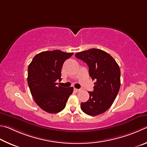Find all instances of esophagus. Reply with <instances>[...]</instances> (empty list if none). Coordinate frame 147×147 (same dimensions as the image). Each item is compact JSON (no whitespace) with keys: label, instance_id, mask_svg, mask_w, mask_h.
<instances>
[{"label":"esophagus","instance_id":"34e87169","mask_svg":"<svg viewBox=\"0 0 147 147\" xmlns=\"http://www.w3.org/2000/svg\"><path fill=\"white\" fill-rule=\"evenodd\" d=\"M74 91L76 92H80V91H81V90H80V89H77V88H74Z\"/></svg>","mask_w":147,"mask_h":147}]
</instances>
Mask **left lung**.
I'll list each match as a JSON object with an SVG mask.
<instances>
[{
  "label": "left lung",
  "instance_id": "1",
  "mask_svg": "<svg viewBox=\"0 0 147 147\" xmlns=\"http://www.w3.org/2000/svg\"><path fill=\"white\" fill-rule=\"evenodd\" d=\"M87 64L89 75L94 83V92H88L89 99L81 102V109L89 115L101 114L112 106L119 92L120 68L114 59L99 49L92 48L76 54Z\"/></svg>",
  "mask_w": 147,
  "mask_h": 147
}]
</instances>
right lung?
Returning <instances> with one entry per match:
<instances>
[{
  "label": "right lung",
  "mask_w": 147,
  "mask_h": 147,
  "mask_svg": "<svg viewBox=\"0 0 147 147\" xmlns=\"http://www.w3.org/2000/svg\"><path fill=\"white\" fill-rule=\"evenodd\" d=\"M74 53L61 50L46 51L33 57L28 66V83L35 102L41 109L55 114L66 107L73 87L64 88L58 85L61 80V68L64 62Z\"/></svg>",
  "instance_id": "add662e5"
}]
</instances>
